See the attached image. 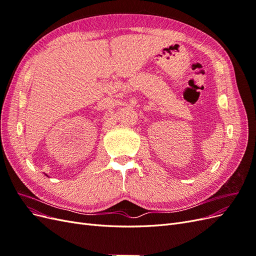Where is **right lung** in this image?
<instances>
[{"mask_svg":"<svg viewBox=\"0 0 256 256\" xmlns=\"http://www.w3.org/2000/svg\"><path fill=\"white\" fill-rule=\"evenodd\" d=\"M47 176H48V175H47Z\"/></svg>","mask_w":256,"mask_h":256,"instance_id":"right-lung-1","label":"right lung"}]
</instances>
